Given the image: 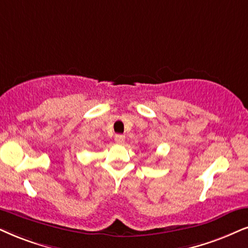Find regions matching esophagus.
I'll list each match as a JSON object with an SVG mask.
<instances>
[{
	"label": "esophagus",
	"mask_w": 248,
	"mask_h": 248,
	"mask_svg": "<svg viewBox=\"0 0 248 248\" xmlns=\"http://www.w3.org/2000/svg\"><path fill=\"white\" fill-rule=\"evenodd\" d=\"M124 139H126V137L124 136V135H115V142H117L118 144H124Z\"/></svg>",
	"instance_id": "obj_1"
}]
</instances>
